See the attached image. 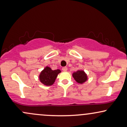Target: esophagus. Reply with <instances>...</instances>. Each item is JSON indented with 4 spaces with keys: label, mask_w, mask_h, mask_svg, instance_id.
<instances>
[{
    "label": "esophagus",
    "mask_w": 127,
    "mask_h": 127,
    "mask_svg": "<svg viewBox=\"0 0 127 127\" xmlns=\"http://www.w3.org/2000/svg\"><path fill=\"white\" fill-rule=\"evenodd\" d=\"M62 70L64 71V72H66V71L67 70V67H63L62 68Z\"/></svg>",
    "instance_id": "obj_1"
}]
</instances>
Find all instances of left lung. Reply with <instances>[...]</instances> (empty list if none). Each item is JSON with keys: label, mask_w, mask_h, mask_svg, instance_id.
<instances>
[{"label": "left lung", "mask_w": 127, "mask_h": 127, "mask_svg": "<svg viewBox=\"0 0 127 127\" xmlns=\"http://www.w3.org/2000/svg\"><path fill=\"white\" fill-rule=\"evenodd\" d=\"M73 77L76 81L79 84H82L87 80V76L84 71L78 70L73 73Z\"/></svg>", "instance_id": "8db88e82"}]
</instances>
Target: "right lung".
<instances>
[{"instance_id":"1","label":"right lung","mask_w":127,"mask_h":127,"mask_svg":"<svg viewBox=\"0 0 127 127\" xmlns=\"http://www.w3.org/2000/svg\"><path fill=\"white\" fill-rule=\"evenodd\" d=\"M60 72L61 70L59 69L52 70L49 67H46L40 73L39 75V79L40 82L45 85H52L54 83L58 74Z\"/></svg>"}]
</instances>
